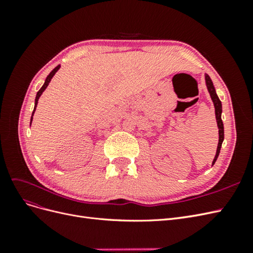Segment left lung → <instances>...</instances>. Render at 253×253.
Instances as JSON below:
<instances>
[{
    "instance_id": "left-lung-1",
    "label": "left lung",
    "mask_w": 253,
    "mask_h": 253,
    "mask_svg": "<svg viewBox=\"0 0 253 253\" xmlns=\"http://www.w3.org/2000/svg\"><path fill=\"white\" fill-rule=\"evenodd\" d=\"M205 81H206V86H207V88H208V91L210 94L211 100L213 102L214 109H215V118H216L217 127H218V143H217L215 156H214L213 162H212V167H213V165L215 164L216 159L219 155L221 144H223V141H224V124H223V121H221V113H223V108H221V102L219 100V98L216 94L215 87H214L213 82H212L211 78L209 77L208 74H205Z\"/></svg>"
}]
</instances>
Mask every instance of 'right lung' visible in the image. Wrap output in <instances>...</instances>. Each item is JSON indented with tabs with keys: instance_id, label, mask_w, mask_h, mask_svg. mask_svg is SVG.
Returning a JSON list of instances; mask_svg holds the SVG:
<instances>
[{
	"instance_id": "obj_1",
	"label": "right lung",
	"mask_w": 253,
	"mask_h": 253,
	"mask_svg": "<svg viewBox=\"0 0 253 253\" xmlns=\"http://www.w3.org/2000/svg\"><path fill=\"white\" fill-rule=\"evenodd\" d=\"M60 65H58V66H56L55 68H53V70L50 72V74L47 76L46 77V79H45V82H44V84L42 85V87L39 89V91H38L37 93V96H36V99H35V108H34V112H33V114H32V118H30V126H32V122H33V116H34V114H35V112H36V109H37V104H38V101H39V98L41 97V95L43 94V91L46 89V87L48 86V84H49V82L51 81V79H52V77L53 76L56 75V73L60 70Z\"/></svg>"
}]
</instances>
